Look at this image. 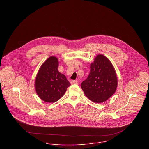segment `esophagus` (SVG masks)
I'll return each mask as SVG.
<instances>
[{"label": "esophagus", "mask_w": 149, "mask_h": 149, "mask_svg": "<svg viewBox=\"0 0 149 149\" xmlns=\"http://www.w3.org/2000/svg\"><path fill=\"white\" fill-rule=\"evenodd\" d=\"M70 83H71V84H77L78 83V82L76 80H72L70 81Z\"/></svg>", "instance_id": "34e87169"}]
</instances>
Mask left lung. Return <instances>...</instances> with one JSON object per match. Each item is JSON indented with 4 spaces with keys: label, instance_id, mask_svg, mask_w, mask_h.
Masks as SVG:
<instances>
[{
    "label": "left lung",
    "instance_id": "left-lung-1",
    "mask_svg": "<svg viewBox=\"0 0 149 149\" xmlns=\"http://www.w3.org/2000/svg\"><path fill=\"white\" fill-rule=\"evenodd\" d=\"M90 73L81 86L85 96L92 102H106L115 92L118 79L115 69L109 60L98 54L91 64Z\"/></svg>",
    "mask_w": 149,
    "mask_h": 149
}]
</instances>
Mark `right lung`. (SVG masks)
Listing matches in <instances>:
<instances>
[{
  "label": "right lung",
  "instance_id": "right-lung-1",
  "mask_svg": "<svg viewBox=\"0 0 149 149\" xmlns=\"http://www.w3.org/2000/svg\"><path fill=\"white\" fill-rule=\"evenodd\" d=\"M58 60L55 56L49 57L41 66L35 79V90L43 101L54 103L64 96L70 85L66 76L58 70Z\"/></svg>",
  "mask_w": 149,
  "mask_h": 149
}]
</instances>
